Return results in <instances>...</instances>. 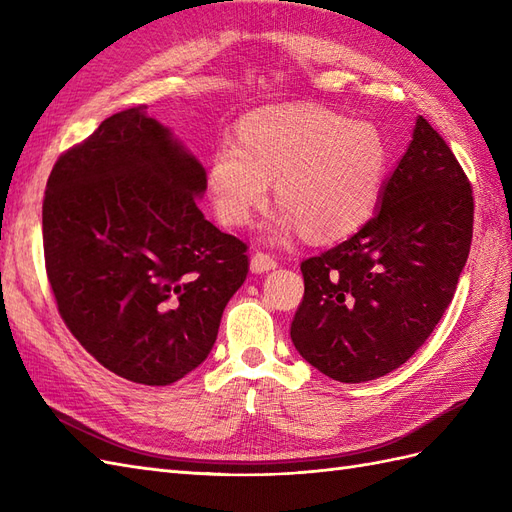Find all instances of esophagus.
Returning a JSON list of instances; mask_svg holds the SVG:
<instances>
[{
	"label": "esophagus",
	"instance_id": "esophagus-1",
	"mask_svg": "<svg viewBox=\"0 0 512 512\" xmlns=\"http://www.w3.org/2000/svg\"><path fill=\"white\" fill-rule=\"evenodd\" d=\"M274 268H277V259H274L272 255H268V253L257 251V253L251 257V270L257 272V274L270 272V270H274Z\"/></svg>",
	"mask_w": 512,
	"mask_h": 512
}]
</instances>
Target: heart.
<instances>
[{"label":"heart","mask_w":512,"mask_h":512,"mask_svg":"<svg viewBox=\"0 0 512 512\" xmlns=\"http://www.w3.org/2000/svg\"><path fill=\"white\" fill-rule=\"evenodd\" d=\"M389 142L372 121H350L320 106L259 110L222 140L207 162L216 216L242 227L268 201L270 181L283 207L270 231L303 229L335 242L370 218L389 170Z\"/></svg>","instance_id":"obj_1"}]
</instances>
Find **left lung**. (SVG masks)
<instances>
[{
	"mask_svg": "<svg viewBox=\"0 0 512 512\" xmlns=\"http://www.w3.org/2000/svg\"><path fill=\"white\" fill-rule=\"evenodd\" d=\"M413 140L359 233L303 261L292 342L339 383L409 361L452 303L474 231V196L445 140L417 116Z\"/></svg>",
	"mask_w": 512,
	"mask_h": 512,
	"instance_id": "1",
	"label": "left lung"
}]
</instances>
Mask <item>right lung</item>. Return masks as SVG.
<instances>
[{"label": "right lung", "instance_id": "obj_1", "mask_svg": "<svg viewBox=\"0 0 512 512\" xmlns=\"http://www.w3.org/2000/svg\"><path fill=\"white\" fill-rule=\"evenodd\" d=\"M205 168L147 106L58 157L43 201L47 277L86 352L131 383L179 381L214 348L248 272L246 244L205 220Z\"/></svg>", "mask_w": 512, "mask_h": 512}]
</instances>
